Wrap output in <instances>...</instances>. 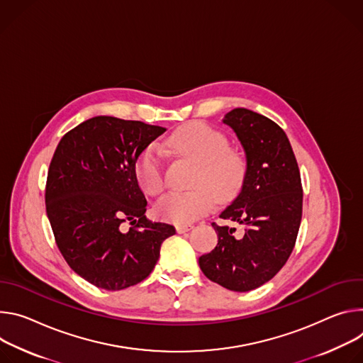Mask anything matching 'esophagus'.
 <instances>
[{
    "label": "esophagus",
    "instance_id": "obj_1",
    "mask_svg": "<svg viewBox=\"0 0 363 363\" xmlns=\"http://www.w3.org/2000/svg\"><path fill=\"white\" fill-rule=\"evenodd\" d=\"M190 229H191V225H177V226H176L177 233H184V232H187V230H190Z\"/></svg>",
    "mask_w": 363,
    "mask_h": 363
}]
</instances>
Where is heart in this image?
I'll return each instance as SVG.
<instances>
[{"label":"heart","instance_id":"b5f03b06","mask_svg":"<svg viewBox=\"0 0 363 363\" xmlns=\"http://www.w3.org/2000/svg\"><path fill=\"white\" fill-rule=\"evenodd\" d=\"M167 147L197 161L190 191H170L155 205V213L167 222L186 225L203 216L213 206L215 197L222 202L240 187L247 172L245 157L228 147L223 133L205 123H190L177 128ZM135 177L147 194L157 196L166 186L164 161L160 147L147 145L135 161Z\"/></svg>","mask_w":363,"mask_h":363}]
</instances>
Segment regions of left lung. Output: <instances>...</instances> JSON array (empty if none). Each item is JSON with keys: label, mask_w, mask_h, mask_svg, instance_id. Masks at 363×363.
I'll return each mask as SVG.
<instances>
[{"label": "left lung", "mask_w": 363, "mask_h": 363, "mask_svg": "<svg viewBox=\"0 0 363 363\" xmlns=\"http://www.w3.org/2000/svg\"><path fill=\"white\" fill-rule=\"evenodd\" d=\"M245 151L247 172L239 194L219 218L245 226H212L218 245L199 258L200 269L238 293L261 287L284 267L296 245L303 212L300 170L291 144L274 121L245 108L223 118Z\"/></svg>", "instance_id": "obj_1"}]
</instances>
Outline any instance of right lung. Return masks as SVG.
Returning <instances> with one entry per match:
<instances>
[{
	"instance_id": "right-lung-1",
	"label": "right lung",
	"mask_w": 363,
	"mask_h": 363,
	"mask_svg": "<svg viewBox=\"0 0 363 363\" xmlns=\"http://www.w3.org/2000/svg\"><path fill=\"white\" fill-rule=\"evenodd\" d=\"M163 127L95 116L60 140L48 173L46 212L59 251L88 283L118 291L154 269L174 226L145 218L135 161ZM130 221L133 226L122 229Z\"/></svg>"
}]
</instances>
